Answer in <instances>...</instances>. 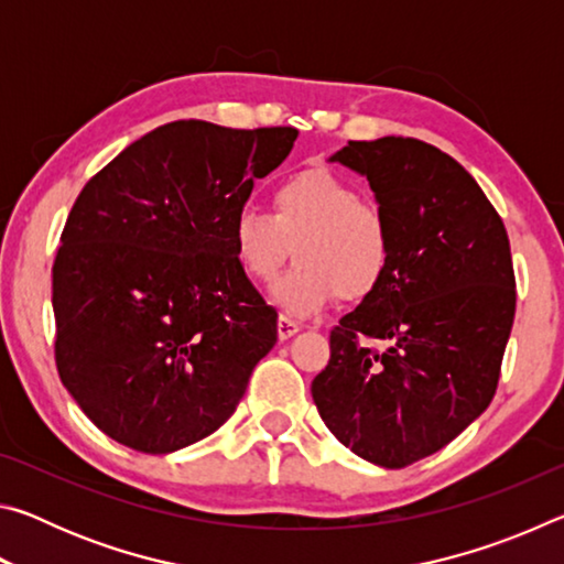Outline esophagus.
I'll return each instance as SVG.
<instances>
[{
	"label": "esophagus",
	"mask_w": 564,
	"mask_h": 564,
	"mask_svg": "<svg viewBox=\"0 0 564 564\" xmlns=\"http://www.w3.org/2000/svg\"><path fill=\"white\" fill-rule=\"evenodd\" d=\"M275 328H279V338H281V340H289V338L295 336V333L301 330L299 323L291 321V318H285V316L279 318V323H275Z\"/></svg>",
	"instance_id": "obj_1"
}]
</instances>
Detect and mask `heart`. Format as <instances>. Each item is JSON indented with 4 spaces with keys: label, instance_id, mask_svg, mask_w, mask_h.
<instances>
[{
    "label": "heart",
    "instance_id": "1",
    "mask_svg": "<svg viewBox=\"0 0 564 564\" xmlns=\"http://www.w3.org/2000/svg\"><path fill=\"white\" fill-rule=\"evenodd\" d=\"M241 271L269 281L271 301L291 316H311L333 299L358 303L373 295L390 269V228L376 204L326 169L299 171L271 191V216L241 208L231 224Z\"/></svg>",
    "mask_w": 564,
    "mask_h": 564
}]
</instances>
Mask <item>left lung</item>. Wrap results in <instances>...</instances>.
<instances>
[{"instance_id":"left-lung-1","label":"left lung","mask_w":564,"mask_h":564,"mask_svg":"<svg viewBox=\"0 0 564 564\" xmlns=\"http://www.w3.org/2000/svg\"><path fill=\"white\" fill-rule=\"evenodd\" d=\"M328 161L368 178L393 256L380 289L330 330L311 393L343 445L395 470L490 405L514 318L510 241L477 181L425 141H348Z\"/></svg>"}]
</instances>
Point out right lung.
Returning a JSON list of instances; mask_svg holds the SVG:
<instances>
[{"mask_svg":"<svg viewBox=\"0 0 564 564\" xmlns=\"http://www.w3.org/2000/svg\"><path fill=\"white\" fill-rule=\"evenodd\" d=\"M295 137L171 121L82 188L52 269L54 350L111 441L166 455L234 415L279 313L238 265L231 224Z\"/></svg>","mask_w":564,"mask_h":564,"instance_id":"1","label":"right lung"}]
</instances>
